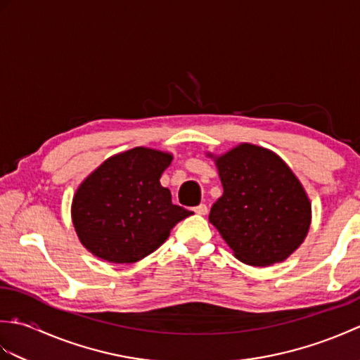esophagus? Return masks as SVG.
I'll list each match as a JSON object with an SVG mask.
<instances>
[{"label":"esophagus","mask_w":360,"mask_h":360,"mask_svg":"<svg viewBox=\"0 0 360 360\" xmlns=\"http://www.w3.org/2000/svg\"><path fill=\"white\" fill-rule=\"evenodd\" d=\"M193 212L198 213V215H205V213L209 212V209H207V205H205V204H200V205H196Z\"/></svg>","instance_id":"esophagus-1"}]
</instances>
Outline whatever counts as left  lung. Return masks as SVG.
<instances>
[{
    "instance_id": "left-lung-1",
    "label": "left lung",
    "mask_w": 360,
    "mask_h": 360,
    "mask_svg": "<svg viewBox=\"0 0 360 360\" xmlns=\"http://www.w3.org/2000/svg\"><path fill=\"white\" fill-rule=\"evenodd\" d=\"M212 156V155H210ZM223 196L209 221L233 255L250 266L286 259L303 243L311 224V202L285 160L252 143L215 158Z\"/></svg>"
}]
</instances>
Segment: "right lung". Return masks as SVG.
I'll list each match as a JSON object with an SVG mask.
<instances>
[{
	"mask_svg": "<svg viewBox=\"0 0 360 360\" xmlns=\"http://www.w3.org/2000/svg\"><path fill=\"white\" fill-rule=\"evenodd\" d=\"M170 153L136 147L111 156L82 182L72 200L75 232L91 254L110 263H136L155 252L181 219L160 174Z\"/></svg>",
	"mask_w": 360,
	"mask_h": 360,
	"instance_id": "1",
	"label": "right lung"
}]
</instances>
